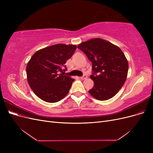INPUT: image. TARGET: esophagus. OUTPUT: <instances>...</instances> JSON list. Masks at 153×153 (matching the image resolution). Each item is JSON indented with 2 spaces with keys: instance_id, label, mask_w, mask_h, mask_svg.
<instances>
[{
  "instance_id": "34e87169",
  "label": "esophagus",
  "mask_w": 153,
  "mask_h": 153,
  "mask_svg": "<svg viewBox=\"0 0 153 153\" xmlns=\"http://www.w3.org/2000/svg\"><path fill=\"white\" fill-rule=\"evenodd\" d=\"M87 78V75H84V76H81L80 77V78H81V79L82 80H85V79H86V78Z\"/></svg>"
}]
</instances>
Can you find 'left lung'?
<instances>
[{"instance_id":"1","label":"left lung","mask_w":153,"mask_h":153,"mask_svg":"<svg viewBox=\"0 0 153 153\" xmlns=\"http://www.w3.org/2000/svg\"><path fill=\"white\" fill-rule=\"evenodd\" d=\"M78 48L84 52L92 64L93 75L90 76L94 87L89 94L96 100L112 98L126 80L128 62L117 46L101 38L82 42Z\"/></svg>"}]
</instances>
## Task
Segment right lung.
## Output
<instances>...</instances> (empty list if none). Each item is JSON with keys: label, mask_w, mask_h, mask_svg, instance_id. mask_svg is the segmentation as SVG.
Wrapping results in <instances>:
<instances>
[{"label": "right lung", "mask_w": 153, "mask_h": 153, "mask_svg": "<svg viewBox=\"0 0 153 153\" xmlns=\"http://www.w3.org/2000/svg\"><path fill=\"white\" fill-rule=\"evenodd\" d=\"M76 49L75 45L56 44L37 51L26 67L27 78L34 94L46 102L55 103L69 92L75 79L59 74ZM64 71L66 70L63 69Z\"/></svg>", "instance_id": "right-lung-1"}]
</instances>
